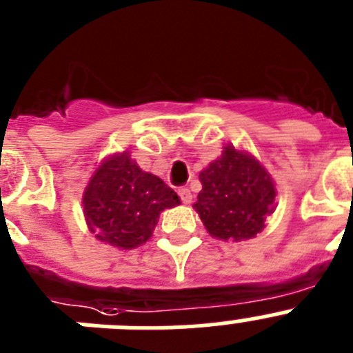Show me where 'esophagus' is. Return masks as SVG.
Masks as SVG:
<instances>
[{
	"label": "esophagus",
	"mask_w": 353,
	"mask_h": 353,
	"mask_svg": "<svg viewBox=\"0 0 353 353\" xmlns=\"http://www.w3.org/2000/svg\"><path fill=\"white\" fill-rule=\"evenodd\" d=\"M177 194H179V197H181V201H183V204H190V202H192V192H190L188 188H179V192H177Z\"/></svg>",
	"instance_id": "esophagus-1"
}]
</instances>
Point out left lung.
<instances>
[{
  "label": "left lung",
  "instance_id": "1",
  "mask_svg": "<svg viewBox=\"0 0 353 353\" xmlns=\"http://www.w3.org/2000/svg\"><path fill=\"white\" fill-rule=\"evenodd\" d=\"M199 179L202 190L194 208L208 232L220 240L241 241L265 229L275 210V186L249 152L225 145L222 156L208 165Z\"/></svg>",
  "mask_w": 353,
  "mask_h": 353
}]
</instances>
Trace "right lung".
I'll return each mask as SVG.
<instances>
[{"mask_svg":"<svg viewBox=\"0 0 353 353\" xmlns=\"http://www.w3.org/2000/svg\"><path fill=\"white\" fill-rule=\"evenodd\" d=\"M177 204L176 192L154 174L143 172L128 151L104 159L83 192L88 229L97 240L122 250L145 243L159 213Z\"/></svg>","mask_w":353,"mask_h":353,"instance_id":"add662e5","label":"right lung"}]
</instances>
